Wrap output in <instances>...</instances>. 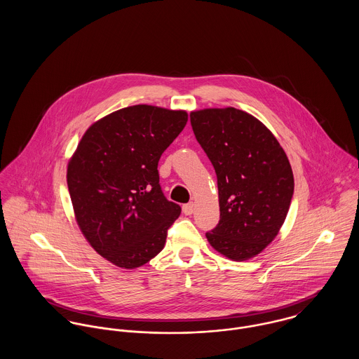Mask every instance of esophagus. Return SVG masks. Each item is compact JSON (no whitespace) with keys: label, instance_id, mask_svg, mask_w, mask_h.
<instances>
[{"label":"esophagus","instance_id":"1","mask_svg":"<svg viewBox=\"0 0 359 359\" xmlns=\"http://www.w3.org/2000/svg\"><path fill=\"white\" fill-rule=\"evenodd\" d=\"M194 211H195V205L194 203H187V205H182V212L185 215H191Z\"/></svg>","mask_w":359,"mask_h":359}]
</instances>
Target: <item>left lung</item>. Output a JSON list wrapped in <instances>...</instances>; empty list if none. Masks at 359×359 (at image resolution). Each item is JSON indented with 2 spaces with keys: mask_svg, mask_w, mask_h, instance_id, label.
I'll return each instance as SVG.
<instances>
[{
  "mask_svg": "<svg viewBox=\"0 0 359 359\" xmlns=\"http://www.w3.org/2000/svg\"><path fill=\"white\" fill-rule=\"evenodd\" d=\"M191 124L217 174L219 222L205 238L229 259L256 257L286 219L294 191L289 158L273 134L243 110H196Z\"/></svg>",
  "mask_w": 359,
  "mask_h": 359,
  "instance_id": "obj_1",
  "label": "left lung"
}]
</instances>
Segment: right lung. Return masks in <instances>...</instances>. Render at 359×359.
<instances>
[{
    "mask_svg": "<svg viewBox=\"0 0 359 359\" xmlns=\"http://www.w3.org/2000/svg\"><path fill=\"white\" fill-rule=\"evenodd\" d=\"M188 121L185 110L135 104L95 121L67 164L76 221L94 250L134 269L165 243L181 207L163 195L157 164Z\"/></svg>",
    "mask_w": 359,
    "mask_h": 359,
    "instance_id": "obj_1",
    "label": "right lung"
}]
</instances>
